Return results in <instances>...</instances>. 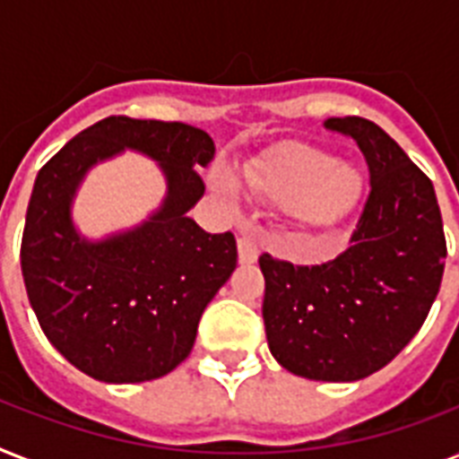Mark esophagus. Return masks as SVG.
I'll return each mask as SVG.
<instances>
[{
	"label": "esophagus",
	"instance_id": "esophagus-1",
	"mask_svg": "<svg viewBox=\"0 0 459 459\" xmlns=\"http://www.w3.org/2000/svg\"><path fill=\"white\" fill-rule=\"evenodd\" d=\"M238 255H240V262H255L259 257V243L250 236L238 238Z\"/></svg>",
	"mask_w": 459,
	"mask_h": 459
}]
</instances>
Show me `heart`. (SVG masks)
I'll list each match as a JSON object with an SVG mask.
<instances>
[{
  "mask_svg": "<svg viewBox=\"0 0 459 459\" xmlns=\"http://www.w3.org/2000/svg\"><path fill=\"white\" fill-rule=\"evenodd\" d=\"M245 176L257 193L283 202L309 229L333 226L359 193V176L352 166L333 161L312 147H288L273 157L259 159L247 166Z\"/></svg>",
  "mask_w": 459,
  "mask_h": 459,
  "instance_id": "1",
  "label": "heart"
}]
</instances>
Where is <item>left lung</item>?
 Instances as JSON below:
<instances>
[{
  "mask_svg": "<svg viewBox=\"0 0 459 459\" xmlns=\"http://www.w3.org/2000/svg\"><path fill=\"white\" fill-rule=\"evenodd\" d=\"M369 166L348 247L321 264L264 252L266 341L288 371L357 381L391 362L420 331L441 288L446 233L434 186L395 140L362 117L326 118Z\"/></svg>",
  "mask_w": 459,
  "mask_h": 459,
  "instance_id": "1",
  "label": "left lung"
}]
</instances>
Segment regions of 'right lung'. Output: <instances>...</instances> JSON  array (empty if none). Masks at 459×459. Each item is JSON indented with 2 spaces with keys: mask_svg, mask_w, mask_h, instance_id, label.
<instances>
[{
  "mask_svg": "<svg viewBox=\"0 0 459 459\" xmlns=\"http://www.w3.org/2000/svg\"><path fill=\"white\" fill-rule=\"evenodd\" d=\"M124 146L162 164L169 180L165 207L131 234L85 244L70 223V197L90 165ZM214 152V140L195 126L109 117L39 169L21 272L49 342L88 377L152 381L190 355L204 307L238 264L230 230L212 236L186 214L204 193L195 166H209Z\"/></svg>",
  "mask_w": 459,
  "mask_h": 459,
  "instance_id": "obj_1",
  "label": "right lung"
}]
</instances>
